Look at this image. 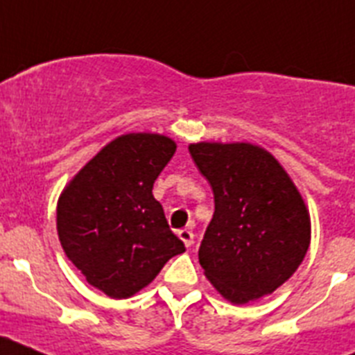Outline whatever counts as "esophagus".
<instances>
[{
	"label": "esophagus",
	"instance_id": "obj_1",
	"mask_svg": "<svg viewBox=\"0 0 355 355\" xmlns=\"http://www.w3.org/2000/svg\"><path fill=\"white\" fill-rule=\"evenodd\" d=\"M178 236H180V240L183 241L184 245L192 247L193 233H192V231H190V229H180V231H178Z\"/></svg>",
	"mask_w": 355,
	"mask_h": 355
}]
</instances>
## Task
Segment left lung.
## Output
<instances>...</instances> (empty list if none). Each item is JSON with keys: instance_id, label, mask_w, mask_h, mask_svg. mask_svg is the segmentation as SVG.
Masks as SVG:
<instances>
[{"instance_id": "1", "label": "left lung", "mask_w": 355, "mask_h": 355, "mask_svg": "<svg viewBox=\"0 0 355 355\" xmlns=\"http://www.w3.org/2000/svg\"><path fill=\"white\" fill-rule=\"evenodd\" d=\"M188 150L211 184L215 213L199 263L231 304L258 300L299 268L311 241V216L290 174L250 142H197Z\"/></svg>"}]
</instances>
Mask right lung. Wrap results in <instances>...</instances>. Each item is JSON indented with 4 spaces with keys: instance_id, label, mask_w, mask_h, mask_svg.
<instances>
[{
    "instance_id": "add662e5",
    "label": "right lung",
    "mask_w": 355,
    "mask_h": 355,
    "mask_svg": "<svg viewBox=\"0 0 355 355\" xmlns=\"http://www.w3.org/2000/svg\"><path fill=\"white\" fill-rule=\"evenodd\" d=\"M159 133H126L106 144L62 190L56 231L65 256L90 286L130 299L184 252L153 184L175 153Z\"/></svg>"
}]
</instances>
